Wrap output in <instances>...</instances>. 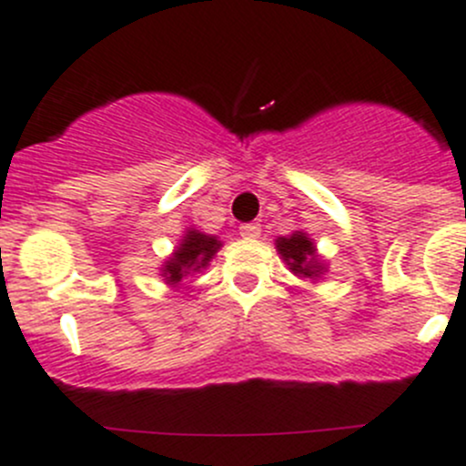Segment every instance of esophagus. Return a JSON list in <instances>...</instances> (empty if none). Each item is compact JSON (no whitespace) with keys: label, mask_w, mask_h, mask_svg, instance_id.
I'll use <instances>...</instances> for the list:
<instances>
[{"label":"esophagus","mask_w":466,"mask_h":466,"mask_svg":"<svg viewBox=\"0 0 466 466\" xmlns=\"http://www.w3.org/2000/svg\"><path fill=\"white\" fill-rule=\"evenodd\" d=\"M259 232H262V228H259L258 223H246L238 228V234H241L243 238H258Z\"/></svg>","instance_id":"obj_1"}]
</instances>
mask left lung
Returning <instances> with one entry per match:
<instances>
[{"instance_id": "1", "label": "left lung", "mask_w": 466, "mask_h": 466, "mask_svg": "<svg viewBox=\"0 0 466 466\" xmlns=\"http://www.w3.org/2000/svg\"><path fill=\"white\" fill-rule=\"evenodd\" d=\"M276 248L285 264L299 278H319L324 273V262L317 255V248L312 238H308L306 232H294L289 237H278Z\"/></svg>"}]
</instances>
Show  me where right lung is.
Returning <instances> with one entry per match:
<instances>
[{"mask_svg": "<svg viewBox=\"0 0 466 466\" xmlns=\"http://www.w3.org/2000/svg\"><path fill=\"white\" fill-rule=\"evenodd\" d=\"M220 246L223 243L216 237H211V234H204L199 229H188L179 246H177V250L172 253V258L165 259L160 276H163L167 285L179 287L184 276L199 271V268H207V264L211 262L213 255L218 253Z\"/></svg>", "mask_w": 466, "mask_h": 466, "instance_id": "right-lung-1", "label": "right lung"}]
</instances>
